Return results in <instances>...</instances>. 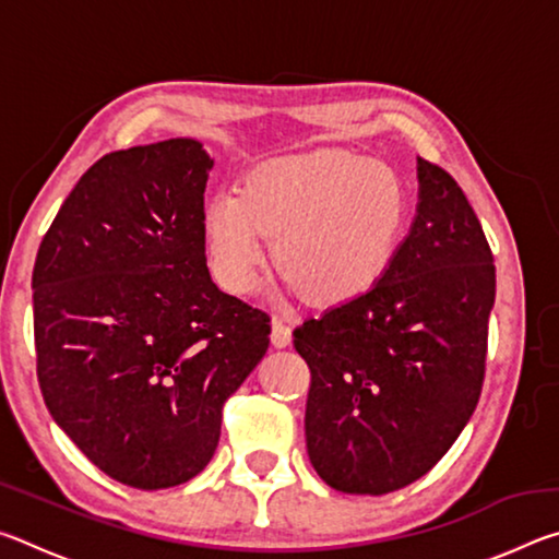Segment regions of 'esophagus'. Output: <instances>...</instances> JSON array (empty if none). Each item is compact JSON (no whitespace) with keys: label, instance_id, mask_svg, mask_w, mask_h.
<instances>
[{"label":"esophagus","instance_id":"34e87169","mask_svg":"<svg viewBox=\"0 0 559 559\" xmlns=\"http://www.w3.org/2000/svg\"><path fill=\"white\" fill-rule=\"evenodd\" d=\"M290 340H293L290 325L283 318L273 316V320H271V343L276 347H288Z\"/></svg>","mask_w":559,"mask_h":559}]
</instances>
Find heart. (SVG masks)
<instances>
[{"instance_id": "b5f03b06", "label": "heart", "mask_w": 559, "mask_h": 559, "mask_svg": "<svg viewBox=\"0 0 559 559\" xmlns=\"http://www.w3.org/2000/svg\"><path fill=\"white\" fill-rule=\"evenodd\" d=\"M406 222V194L390 167L347 150L273 157L204 206L212 269L226 290L257 278L271 259L306 300L340 306L390 271Z\"/></svg>"}]
</instances>
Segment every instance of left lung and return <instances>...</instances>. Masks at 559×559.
Masks as SVG:
<instances>
[{"label": "left lung", "instance_id": "8db88e82", "mask_svg": "<svg viewBox=\"0 0 559 559\" xmlns=\"http://www.w3.org/2000/svg\"><path fill=\"white\" fill-rule=\"evenodd\" d=\"M419 202L377 286L308 318V456L330 488L384 496L437 466L476 409L493 253L463 189L416 157Z\"/></svg>", "mask_w": 559, "mask_h": 559}]
</instances>
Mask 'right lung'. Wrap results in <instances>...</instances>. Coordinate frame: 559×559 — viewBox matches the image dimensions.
<instances>
[{
	"mask_svg": "<svg viewBox=\"0 0 559 559\" xmlns=\"http://www.w3.org/2000/svg\"><path fill=\"white\" fill-rule=\"evenodd\" d=\"M212 167L192 138L100 157L36 253L44 402L103 473L140 490L204 471L224 402L271 343V318L216 288L206 269Z\"/></svg>",
	"mask_w": 559,
	"mask_h": 559,
	"instance_id": "obj_1",
	"label": "right lung"
}]
</instances>
